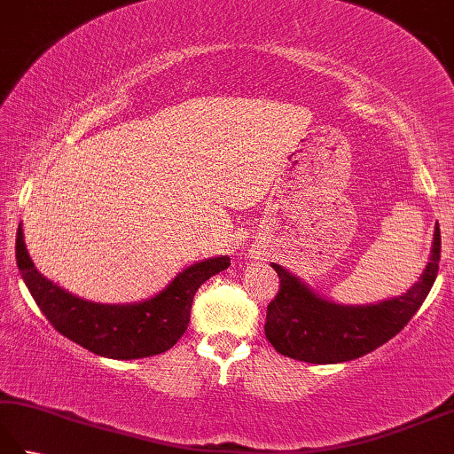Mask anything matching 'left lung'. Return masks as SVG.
Wrapping results in <instances>:
<instances>
[{
	"mask_svg": "<svg viewBox=\"0 0 454 454\" xmlns=\"http://www.w3.org/2000/svg\"><path fill=\"white\" fill-rule=\"evenodd\" d=\"M439 259L441 232L435 226L429 263L418 283L400 296L363 306L327 301L286 269L271 263L281 286L267 306V340L281 355L312 364L359 359L400 333L419 310L437 278Z\"/></svg>",
	"mask_w": 454,
	"mask_h": 454,
	"instance_id": "1",
	"label": "left lung"
}]
</instances>
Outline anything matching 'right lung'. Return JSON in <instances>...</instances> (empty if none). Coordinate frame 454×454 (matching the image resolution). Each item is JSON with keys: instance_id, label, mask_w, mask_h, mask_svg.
<instances>
[{"instance_id": "obj_1", "label": "right lung", "mask_w": 454, "mask_h": 454, "mask_svg": "<svg viewBox=\"0 0 454 454\" xmlns=\"http://www.w3.org/2000/svg\"><path fill=\"white\" fill-rule=\"evenodd\" d=\"M17 267L36 306L67 340L85 349L130 361L171 349L185 333L199 286L230 265L228 255L202 259L173 278L156 296L132 304H99L64 291L36 271L27 252L23 228H17Z\"/></svg>"}]
</instances>
